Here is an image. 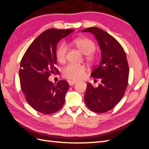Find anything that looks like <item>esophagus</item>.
Instances as JSON below:
<instances>
[{"instance_id":"esophagus-1","label":"esophagus","mask_w":149,"mask_h":149,"mask_svg":"<svg viewBox=\"0 0 149 149\" xmlns=\"http://www.w3.org/2000/svg\"><path fill=\"white\" fill-rule=\"evenodd\" d=\"M68 83L70 86H72V85H74L75 83H77V81H68Z\"/></svg>"}]
</instances>
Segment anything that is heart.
<instances>
[{
    "instance_id": "b5f03b06",
    "label": "heart",
    "mask_w": 149,
    "mask_h": 149,
    "mask_svg": "<svg viewBox=\"0 0 149 149\" xmlns=\"http://www.w3.org/2000/svg\"><path fill=\"white\" fill-rule=\"evenodd\" d=\"M72 43L79 51L86 55L85 59L91 65H94L99 60V57L93 52L96 49L95 43L93 40L88 38H80L74 40ZM67 53V46L62 42L57 47L55 55L56 60L59 63H63L66 61ZM87 68L84 65L69 64L63 68L62 74L63 77L69 80L78 81L83 79L86 75Z\"/></svg>"
}]
</instances>
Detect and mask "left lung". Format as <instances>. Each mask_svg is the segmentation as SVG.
<instances>
[{"mask_svg": "<svg viewBox=\"0 0 149 149\" xmlns=\"http://www.w3.org/2000/svg\"><path fill=\"white\" fill-rule=\"evenodd\" d=\"M82 32L91 33L101 50L99 65L91 77L100 79L98 87L87 84L84 101L92 111L103 113L113 109L124 95L129 79V68L125 52L115 38L99 27H88Z\"/></svg>", "mask_w": 149, "mask_h": 149, "instance_id": "8db88e82", "label": "left lung"}]
</instances>
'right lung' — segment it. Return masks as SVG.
<instances>
[{"label": "right lung", "mask_w": 149, "mask_h": 149, "mask_svg": "<svg viewBox=\"0 0 149 149\" xmlns=\"http://www.w3.org/2000/svg\"><path fill=\"white\" fill-rule=\"evenodd\" d=\"M74 29H49L43 32L28 47L19 70L20 86L31 106L45 115L61 108L69 84L65 80L56 84L49 81L51 74H58L56 67L57 44Z\"/></svg>", "instance_id": "1"}]
</instances>
